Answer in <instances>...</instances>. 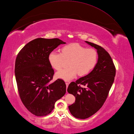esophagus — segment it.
<instances>
[{
  "instance_id": "esophagus-1",
  "label": "esophagus",
  "mask_w": 134,
  "mask_h": 134,
  "mask_svg": "<svg viewBox=\"0 0 134 134\" xmlns=\"http://www.w3.org/2000/svg\"><path fill=\"white\" fill-rule=\"evenodd\" d=\"M66 88H68V86H69V83H68V82H66Z\"/></svg>"
}]
</instances>
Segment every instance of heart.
Returning <instances> with one entry per match:
<instances>
[{"label":"heart","mask_w":134,"mask_h":134,"mask_svg":"<svg viewBox=\"0 0 134 134\" xmlns=\"http://www.w3.org/2000/svg\"><path fill=\"white\" fill-rule=\"evenodd\" d=\"M62 53L52 51L48 54L51 66L56 70L63 66L64 58L69 59V67L57 71L56 76L65 81H70L78 75L85 76L92 70L97 61V52L93 48H86L77 42L65 45L61 49Z\"/></svg>","instance_id":"b5f03b06"}]
</instances>
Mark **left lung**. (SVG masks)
Instances as JSON below:
<instances>
[{
	"label": "left lung",
	"mask_w": 134,
	"mask_h": 134,
	"mask_svg": "<svg viewBox=\"0 0 134 134\" xmlns=\"http://www.w3.org/2000/svg\"><path fill=\"white\" fill-rule=\"evenodd\" d=\"M97 50L98 60L90 73L71 82L68 92L76 97L75 102L68 106L75 118L86 119L97 113L103 105L115 76V68L108 52L97 44L85 41ZM86 86V88L78 86Z\"/></svg>",
	"instance_id": "1"
}]
</instances>
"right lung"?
Returning a JSON list of instances; mask_svg holds the SVG:
<instances>
[{
  "mask_svg": "<svg viewBox=\"0 0 134 134\" xmlns=\"http://www.w3.org/2000/svg\"><path fill=\"white\" fill-rule=\"evenodd\" d=\"M65 44L58 38H36L26 44L16 57L15 74L19 96L26 108L35 115L51 113L56 101L66 93L63 80L51 82L54 70L48 61L49 53Z\"/></svg>",
  "mask_w": 134,
  "mask_h": 134,
  "instance_id": "add662e5",
  "label": "right lung"
}]
</instances>
